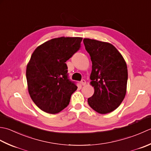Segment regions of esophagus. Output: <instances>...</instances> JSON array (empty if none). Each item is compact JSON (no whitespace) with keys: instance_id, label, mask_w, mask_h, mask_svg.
<instances>
[{"instance_id":"34e87169","label":"esophagus","mask_w":151,"mask_h":151,"mask_svg":"<svg viewBox=\"0 0 151 151\" xmlns=\"http://www.w3.org/2000/svg\"><path fill=\"white\" fill-rule=\"evenodd\" d=\"M86 84H87V83H86V81H85V79L81 80V85L85 86Z\"/></svg>"}]
</instances>
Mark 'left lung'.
Returning a JSON list of instances; mask_svg holds the SVG:
<instances>
[{"instance_id": "8db88e82", "label": "left lung", "mask_w": 151, "mask_h": 151, "mask_svg": "<svg viewBox=\"0 0 151 151\" xmlns=\"http://www.w3.org/2000/svg\"><path fill=\"white\" fill-rule=\"evenodd\" d=\"M85 50L92 61L90 84L94 93L88 98L92 109L100 114L113 111L127 93L128 69L120 52L110 43L84 38Z\"/></svg>"}]
</instances>
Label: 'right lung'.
I'll list each match as a JSON object with an SVG mask.
<instances>
[{
  "label": "right lung",
  "instance_id": "right-lung-1",
  "mask_svg": "<svg viewBox=\"0 0 151 151\" xmlns=\"http://www.w3.org/2000/svg\"><path fill=\"white\" fill-rule=\"evenodd\" d=\"M81 37H60L44 42L34 51L27 66L28 91L41 110L56 114L70 103L78 87L68 78L66 60L80 48Z\"/></svg>",
  "mask_w": 151,
  "mask_h": 151
}]
</instances>
